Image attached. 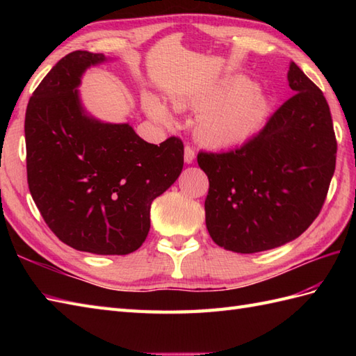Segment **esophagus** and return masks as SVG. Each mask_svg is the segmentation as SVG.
Wrapping results in <instances>:
<instances>
[{
	"instance_id": "34e87169",
	"label": "esophagus",
	"mask_w": 356,
	"mask_h": 356,
	"mask_svg": "<svg viewBox=\"0 0 356 356\" xmlns=\"http://www.w3.org/2000/svg\"><path fill=\"white\" fill-rule=\"evenodd\" d=\"M194 157H195L194 148H193L191 145H185V156H184L185 162H186V163H193V162H194Z\"/></svg>"
}]
</instances>
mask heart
Instances as JSON below:
<instances>
[{
    "instance_id": "obj_1",
    "label": "heart",
    "mask_w": 356,
    "mask_h": 356,
    "mask_svg": "<svg viewBox=\"0 0 356 356\" xmlns=\"http://www.w3.org/2000/svg\"><path fill=\"white\" fill-rule=\"evenodd\" d=\"M179 110L202 111L195 125L197 139L213 148H228L248 140L268 115V101L246 78H231L207 93L179 99ZM148 115L162 124H171V111L154 96L145 97Z\"/></svg>"
}]
</instances>
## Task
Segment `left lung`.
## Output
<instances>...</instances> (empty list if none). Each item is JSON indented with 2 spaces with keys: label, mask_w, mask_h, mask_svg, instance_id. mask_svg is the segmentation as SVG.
Instances as JSON below:
<instances>
[{
  "label": "left lung",
  "mask_w": 356,
  "mask_h": 356,
  "mask_svg": "<svg viewBox=\"0 0 356 356\" xmlns=\"http://www.w3.org/2000/svg\"><path fill=\"white\" fill-rule=\"evenodd\" d=\"M293 95L259 134L225 153L200 151L207 228L218 246L252 254L300 237L318 217L337 162L326 97L291 63Z\"/></svg>",
  "instance_id": "obj_1"
}]
</instances>
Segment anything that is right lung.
<instances>
[{
    "label": "right lung",
    "instance_id": "add662e5",
    "mask_svg": "<svg viewBox=\"0 0 356 356\" xmlns=\"http://www.w3.org/2000/svg\"><path fill=\"white\" fill-rule=\"evenodd\" d=\"M102 53L72 51L36 87L26 110L27 184L51 232L78 251L125 255L142 246L149 208L184 168V142L140 139L128 124L86 115L76 87Z\"/></svg>",
    "mask_w": 356,
    "mask_h": 356
}]
</instances>
